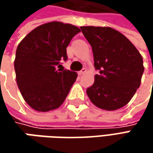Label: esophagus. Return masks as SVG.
<instances>
[{
	"label": "esophagus",
	"instance_id": "34e87169",
	"mask_svg": "<svg viewBox=\"0 0 153 153\" xmlns=\"http://www.w3.org/2000/svg\"><path fill=\"white\" fill-rule=\"evenodd\" d=\"M86 71H87V70H86L85 68H83V69H82V70L80 71L79 72H78V75H80V76H82V75H83V74L85 73Z\"/></svg>",
	"mask_w": 153,
	"mask_h": 153
}]
</instances>
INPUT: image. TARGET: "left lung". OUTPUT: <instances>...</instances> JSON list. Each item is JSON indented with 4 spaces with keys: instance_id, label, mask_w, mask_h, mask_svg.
Segmentation results:
<instances>
[{
    "instance_id": "8db88e82",
    "label": "left lung",
    "mask_w": 153,
    "mask_h": 153,
    "mask_svg": "<svg viewBox=\"0 0 153 153\" xmlns=\"http://www.w3.org/2000/svg\"><path fill=\"white\" fill-rule=\"evenodd\" d=\"M91 45L94 68V84L87 94L97 107L106 111L122 108L139 88L144 72L143 59L132 42L110 27H80Z\"/></svg>"
}]
</instances>
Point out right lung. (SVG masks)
<instances>
[{
	"label": "right lung",
	"instance_id": "right-lung-1",
	"mask_svg": "<svg viewBox=\"0 0 153 153\" xmlns=\"http://www.w3.org/2000/svg\"><path fill=\"white\" fill-rule=\"evenodd\" d=\"M81 30L62 22H50L34 29L19 44L14 69L16 81L25 102L37 111L59 107L77 77L64 70L66 48ZM59 68V69H58Z\"/></svg>",
	"mask_w": 153,
	"mask_h": 153
}]
</instances>
